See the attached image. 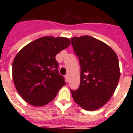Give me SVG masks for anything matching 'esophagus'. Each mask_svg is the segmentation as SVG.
<instances>
[{
  "label": "esophagus",
  "instance_id": "1",
  "mask_svg": "<svg viewBox=\"0 0 133 133\" xmlns=\"http://www.w3.org/2000/svg\"><path fill=\"white\" fill-rule=\"evenodd\" d=\"M65 78H66V81H69V75H65Z\"/></svg>",
  "mask_w": 133,
  "mask_h": 133
}]
</instances>
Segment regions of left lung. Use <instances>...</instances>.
Returning <instances> with one entry per match:
<instances>
[{"label": "left lung", "mask_w": 133, "mask_h": 133, "mask_svg": "<svg viewBox=\"0 0 133 133\" xmlns=\"http://www.w3.org/2000/svg\"><path fill=\"white\" fill-rule=\"evenodd\" d=\"M81 66V81L72 97L85 110L102 107L112 97L120 77L118 60L110 46L90 36L70 38Z\"/></svg>", "instance_id": "obj_1"}]
</instances>
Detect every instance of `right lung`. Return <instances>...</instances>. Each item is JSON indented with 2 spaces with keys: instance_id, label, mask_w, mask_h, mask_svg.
I'll use <instances>...</instances> for the list:
<instances>
[{
  "instance_id": "obj_1",
  "label": "right lung",
  "mask_w": 133,
  "mask_h": 133,
  "mask_svg": "<svg viewBox=\"0 0 133 133\" xmlns=\"http://www.w3.org/2000/svg\"><path fill=\"white\" fill-rule=\"evenodd\" d=\"M70 40L44 36L21 49L12 63V77L21 97L33 106H43L55 98L65 84L55 56L67 48Z\"/></svg>"
}]
</instances>
